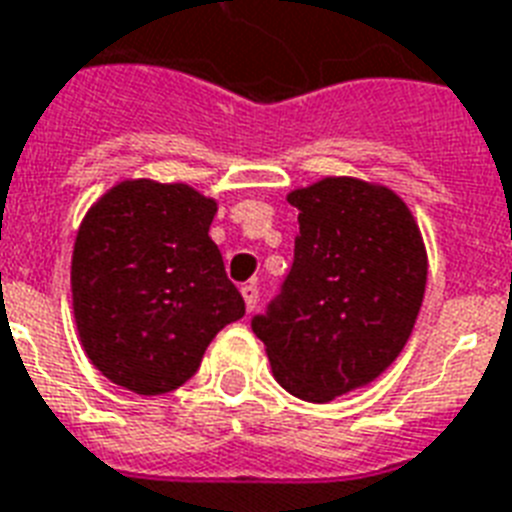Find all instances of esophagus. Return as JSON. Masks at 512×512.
Instances as JSON below:
<instances>
[{"label": "esophagus", "mask_w": 512, "mask_h": 512, "mask_svg": "<svg viewBox=\"0 0 512 512\" xmlns=\"http://www.w3.org/2000/svg\"><path fill=\"white\" fill-rule=\"evenodd\" d=\"M241 295H244V303H247V311H255L257 303H260V289H257V284H244L241 287Z\"/></svg>", "instance_id": "esophagus-1"}]
</instances>
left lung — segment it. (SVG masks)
Listing matches in <instances>:
<instances>
[{
    "instance_id": "1",
    "label": "left lung",
    "mask_w": 512,
    "mask_h": 512,
    "mask_svg": "<svg viewBox=\"0 0 512 512\" xmlns=\"http://www.w3.org/2000/svg\"><path fill=\"white\" fill-rule=\"evenodd\" d=\"M300 233L279 295L252 319L292 396L332 401L380 377L420 313L428 257L396 193L327 177L289 193Z\"/></svg>"
}]
</instances>
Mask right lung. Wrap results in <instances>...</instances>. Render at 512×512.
Masks as SVG:
<instances>
[{
    "label": "right lung",
    "instance_id": "obj_1",
    "mask_svg": "<svg viewBox=\"0 0 512 512\" xmlns=\"http://www.w3.org/2000/svg\"><path fill=\"white\" fill-rule=\"evenodd\" d=\"M217 204L183 183L124 180L79 225L71 260L84 353L108 380L162 396L191 380L244 316L209 225Z\"/></svg>",
    "mask_w": 512,
    "mask_h": 512
}]
</instances>
